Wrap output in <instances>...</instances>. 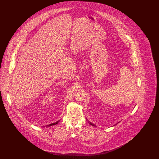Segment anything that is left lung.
<instances>
[{"mask_svg":"<svg viewBox=\"0 0 159 159\" xmlns=\"http://www.w3.org/2000/svg\"><path fill=\"white\" fill-rule=\"evenodd\" d=\"M88 122H89V124H90V125H92V126H95V125H94V124H93V123H91V122H90V121H88Z\"/></svg>","mask_w":159,"mask_h":159,"instance_id":"left-lung-1","label":"left lung"}]
</instances>
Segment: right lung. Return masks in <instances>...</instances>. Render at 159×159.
Masks as SVG:
<instances>
[{"label":"right lung","mask_w":159,"mask_h":159,"mask_svg":"<svg viewBox=\"0 0 159 159\" xmlns=\"http://www.w3.org/2000/svg\"><path fill=\"white\" fill-rule=\"evenodd\" d=\"M60 121V120L59 121H56V122H55V123H51V124H49V125H48L46 126L47 127H49V126H52V125H57L58 122Z\"/></svg>","instance_id":"obj_1"}]
</instances>
